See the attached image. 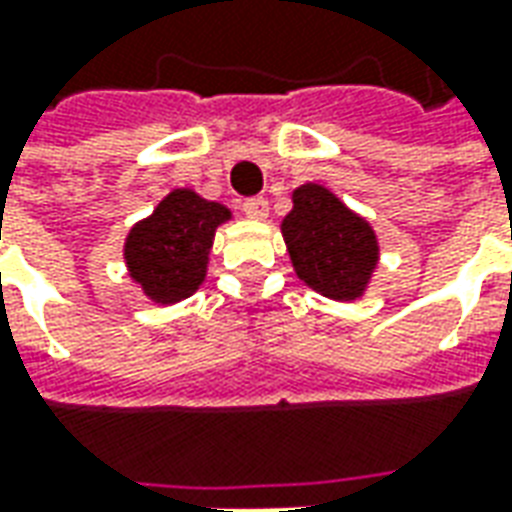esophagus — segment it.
Listing matches in <instances>:
<instances>
[{"label": "esophagus", "mask_w": 512, "mask_h": 512, "mask_svg": "<svg viewBox=\"0 0 512 512\" xmlns=\"http://www.w3.org/2000/svg\"><path fill=\"white\" fill-rule=\"evenodd\" d=\"M244 213L249 216V219H266L268 216V200L266 197H249V200H244Z\"/></svg>", "instance_id": "esophagus-1"}]
</instances>
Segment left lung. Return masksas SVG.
<instances>
[{"label":"left lung","instance_id":"left-lung-1","mask_svg":"<svg viewBox=\"0 0 512 512\" xmlns=\"http://www.w3.org/2000/svg\"><path fill=\"white\" fill-rule=\"evenodd\" d=\"M288 255L301 282L334 301H356L378 266V238L367 219L321 183L293 191V211L282 219Z\"/></svg>","mask_w":512,"mask_h":512}]
</instances>
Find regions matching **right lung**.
<instances>
[{
  "mask_svg": "<svg viewBox=\"0 0 512 512\" xmlns=\"http://www.w3.org/2000/svg\"><path fill=\"white\" fill-rule=\"evenodd\" d=\"M230 216V208L202 200L197 191H169L128 233L123 249L128 277L156 304L189 299L205 279L216 227Z\"/></svg>",
  "mask_w": 512,
  "mask_h": 512,
  "instance_id": "obj_1",
  "label": "right lung"
}]
</instances>
